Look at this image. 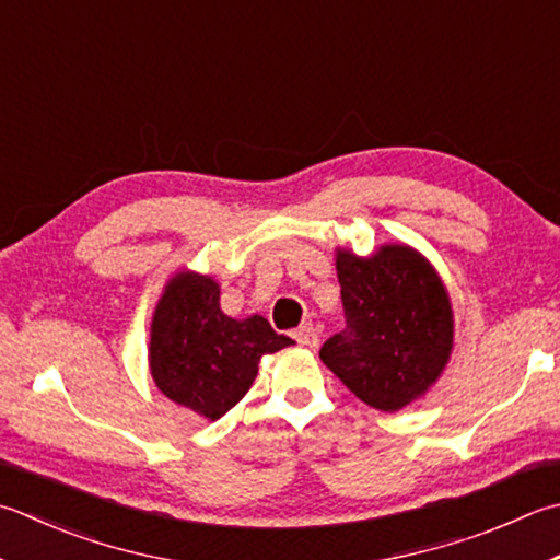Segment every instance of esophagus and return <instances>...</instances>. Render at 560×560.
<instances>
[{"mask_svg": "<svg viewBox=\"0 0 560 560\" xmlns=\"http://www.w3.org/2000/svg\"><path fill=\"white\" fill-rule=\"evenodd\" d=\"M293 337H295V342L303 345V347H308V349H315L317 345H320V332H317L311 323L301 325L299 330L293 332Z\"/></svg>", "mask_w": 560, "mask_h": 560, "instance_id": "obj_1", "label": "esophagus"}]
</instances>
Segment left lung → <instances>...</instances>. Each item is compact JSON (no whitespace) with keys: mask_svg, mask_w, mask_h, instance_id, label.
<instances>
[{"mask_svg":"<svg viewBox=\"0 0 560 560\" xmlns=\"http://www.w3.org/2000/svg\"><path fill=\"white\" fill-rule=\"evenodd\" d=\"M347 327L320 359L359 400L396 412L432 386L452 354V303L427 259L386 245L359 259L337 252Z\"/></svg>","mask_w":560,"mask_h":560,"instance_id":"1","label":"left lung"}]
</instances>
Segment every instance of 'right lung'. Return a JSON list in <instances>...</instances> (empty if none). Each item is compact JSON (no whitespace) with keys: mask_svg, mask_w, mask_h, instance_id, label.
<instances>
[{"mask_svg":"<svg viewBox=\"0 0 560 560\" xmlns=\"http://www.w3.org/2000/svg\"><path fill=\"white\" fill-rule=\"evenodd\" d=\"M218 283L177 273L164 289L150 330V371L170 400L218 420L243 400L261 354L293 345L261 315L233 320L218 305Z\"/></svg>","mask_w":560,"mask_h":560,"instance_id":"right-lung-1","label":"right lung"}]
</instances>
